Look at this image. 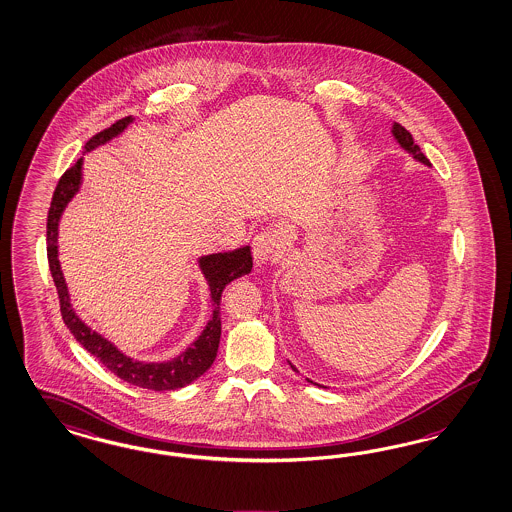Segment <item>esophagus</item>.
Here are the masks:
<instances>
[{"instance_id":"esophagus-1","label":"esophagus","mask_w":512,"mask_h":512,"mask_svg":"<svg viewBox=\"0 0 512 512\" xmlns=\"http://www.w3.org/2000/svg\"><path fill=\"white\" fill-rule=\"evenodd\" d=\"M282 243V235L277 230H263L262 234L256 235L252 241V258L256 265H267L273 260L275 252Z\"/></svg>"}]
</instances>
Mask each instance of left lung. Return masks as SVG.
<instances>
[{
	"label": "left lung",
	"mask_w": 512,
	"mask_h": 512,
	"mask_svg": "<svg viewBox=\"0 0 512 512\" xmlns=\"http://www.w3.org/2000/svg\"><path fill=\"white\" fill-rule=\"evenodd\" d=\"M391 132H393V138H395L396 144L402 147L404 151H408L409 155H411L415 161L423 162L424 166H430V161L424 157L421 147L417 146V144L413 142V136H411V134H409V132L400 125V123H393V129H391ZM290 366H292L293 370L297 372V368H295L292 363H290ZM310 383H312V381H310Z\"/></svg>",
	"instance_id": "left-lung-1"
}]
</instances>
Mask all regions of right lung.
I'll return each instance as SVG.
<instances>
[{
    "label": "right lung",
    "mask_w": 512,
    "mask_h": 512,
    "mask_svg": "<svg viewBox=\"0 0 512 512\" xmlns=\"http://www.w3.org/2000/svg\"><path fill=\"white\" fill-rule=\"evenodd\" d=\"M134 121V117H123L116 121L112 127L95 134L88 144L84 146L86 153L93 151L95 147L104 146L112 138L119 136ZM82 164L84 157H80L73 166L61 176L58 187L54 190L52 204L48 211V222H46V252H48V265L50 273L54 278V284L58 288L59 305H61V316L63 322L69 327L74 338L95 355L110 372H114L117 378H121L131 385L151 389V391H174L189 385L196 378H200L209 366L213 365L220 342V297L224 288L235 280V278L249 275L252 269V256L250 247L245 245L241 249L228 250V252H215L198 258L200 271L207 280L209 295H211V320L207 322L204 331L190 344L189 348L181 351L177 357L162 363H146L136 361L127 357L123 351L117 350L116 346L106 340L103 335L93 331L89 325L82 322L73 305L71 295L67 290V282L61 273V265L58 258V232L59 220L65 211V207L76 196L82 185Z\"/></svg>",
    "instance_id": "1"
}]
</instances>
